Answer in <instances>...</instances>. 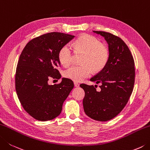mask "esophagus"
<instances>
[{"label":"esophagus","mask_w":150,"mask_h":150,"mask_svg":"<svg viewBox=\"0 0 150 150\" xmlns=\"http://www.w3.org/2000/svg\"><path fill=\"white\" fill-rule=\"evenodd\" d=\"M74 86H75L76 87H78L79 86H80V83H78V82H74Z\"/></svg>","instance_id":"obj_1"}]
</instances>
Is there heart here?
Masks as SVG:
<instances>
[{
  "mask_svg": "<svg viewBox=\"0 0 150 150\" xmlns=\"http://www.w3.org/2000/svg\"><path fill=\"white\" fill-rule=\"evenodd\" d=\"M78 52L83 53L81 65H73L68 69L64 75L74 81H81L95 72H99L106 66L109 59V50L105 44L99 42L94 36L83 35L76 39L72 44ZM72 51L69 44L61 47L58 53L59 62L64 67L70 65Z\"/></svg>",
  "mask_w": 150,
  "mask_h": 150,
  "instance_id": "heart-1",
  "label": "heart"
}]
</instances>
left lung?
Wrapping results in <instances>:
<instances>
[{"label": "left lung", "instance_id": "left-lung-1", "mask_svg": "<svg viewBox=\"0 0 150 150\" xmlns=\"http://www.w3.org/2000/svg\"><path fill=\"white\" fill-rule=\"evenodd\" d=\"M93 33L105 39L110 56L104 69L90 79L100 84L99 91L93 86L80 85L85 91L83 106L87 116L106 121L119 114L131 97L134 83V61L128 46L118 36L103 31Z\"/></svg>", "mask_w": 150, "mask_h": 150}]
</instances>
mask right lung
<instances>
[{"label": "right lung", "instance_id": "1", "mask_svg": "<svg viewBox=\"0 0 150 150\" xmlns=\"http://www.w3.org/2000/svg\"><path fill=\"white\" fill-rule=\"evenodd\" d=\"M74 36L61 33L44 34L31 40L19 57L16 90L23 108L38 121H49L61 114L63 104L74 87L70 79L49 85L50 78L60 79L59 50Z\"/></svg>", "mask_w": 150, "mask_h": 150}]
</instances>
